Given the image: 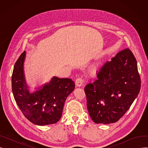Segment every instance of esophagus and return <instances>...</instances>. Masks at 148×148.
I'll return each instance as SVG.
<instances>
[{
  "label": "esophagus",
  "mask_w": 148,
  "mask_h": 148,
  "mask_svg": "<svg viewBox=\"0 0 148 148\" xmlns=\"http://www.w3.org/2000/svg\"><path fill=\"white\" fill-rule=\"evenodd\" d=\"M83 83V80L82 78H81V77H79V78H77L75 80V85L78 87L81 86Z\"/></svg>",
  "instance_id": "1"
}]
</instances>
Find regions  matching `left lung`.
<instances>
[{"label":"left lung","instance_id":"obj_1","mask_svg":"<svg viewBox=\"0 0 148 148\" xmlns=\"http://www.w3.org/2000/svg\"><path fill=\"white\" fill-rule=\"evenodd\" d=\"M97 78L84 88L89 114L96 123H114L125 114L140 90L133 53L129 49L118 53L99 69Z\"/></svg>","mask_w":148,"mask_h":148}]
</instances>
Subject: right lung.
Returning a JSON list of instances; mask_svg holds the SVG:
<instances>
[{
  "instance_id": "add662e5",
  "label": "right lung",
  "mask_w": 148,
  "mask_h": 148,
  "mask_svg": "<svg viewBox=\"0 0 148 148\" xmlns=\"http://www.w3.org/2000/svg\"><path fill=\"white\" fill-rule=\"evenodd\" d=\"M26 51L15 62L12 75L14 99L25 117L38 125L55 123L60 119L65 101L75 88L70 79L53 77L42 88L30 94L27 89L23 69Z\"/></svg>"
}]
</instances>
